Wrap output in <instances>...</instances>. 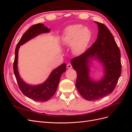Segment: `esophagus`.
Instances as JSON below:
<instances>
[{
  "label": "esophagus",
  "instance_id": "1",
  "mask_svg": "<svg viewBox=\"0 0 132 132\" xmlns=\"http://www.w3.org/2000/svg\"><path fill=\"white\" fill-rule=\"evenodd\" d=\"M67 68L68 69H71V68H72V65H71V64H70V63H68L67 64Z\"/></svg>",
  "mask_w": 132,
  "mask_h": 132
}]
</instances>
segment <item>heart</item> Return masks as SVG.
<instances>
[{
  "label": "heart",
  "instance_id": "1",
  "mask_svg": "<svg viewBox=\"0 0 132 132\" xmlns=\"http://www.w3.org/2000/svg\"><path fill=\"white\" fill-rule=\"evenodd\" d=\"M90 31L81 25L69 26L65 30L62 42L67 46L73 45V52L80 54L85 51L90 39Z\"/></svg>",
  "mask_w": 132,
  "mask_h": 132
}]
</instances>
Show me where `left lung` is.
<instances>
[{"label": "left lung", "instance_id": "left-lung-1", "mask_svg": "<svg viewBox=\"0 0 132 132\" xmlns=\"http://www.w3.org/2000/svg\"><path fill=\"white\" fill-rule=\"evenodd\" d=\"M98 25L97 38L84 53L71 59L72 67L77 73L76 87L86 100L95 101L112 93L121 74V52L112 34L103 23ZM96 59L104 69L103 78L98 81L89 76V63Z\"/></svg>", "mask_w": 132, "mask_h": 132}]
</instances>
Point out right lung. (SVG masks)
<instances>
[{
	"label": "right lung",
	"mask_w": 132,
	"mask_h": 132,
	"mask_svg": "<svg viewBox=\"0 0 132 132\" xmlns=\"http://www.w3.org/2000/svg\"><path fill=\"white\" fill-rule=\"evenodd\" d=\"M49 32H50V29L44 26L42 23L34 25L23 34L18 43L15 51L13 69L19 88L26 96L38 102H45L49 100L55 94L61 75L66 70V64L64 63L53 70L48 79L41 84L37 85H29L23 81L20 77L18 68V52L20 46L39 35Z\"/></svg>",
	"instance_id": "add662e5"
}]
</instances>
